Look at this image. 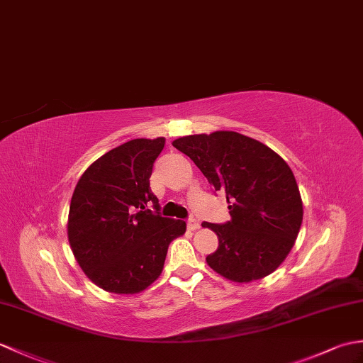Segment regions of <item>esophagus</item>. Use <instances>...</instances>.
Instances as JSON below:
<instances>
[{"instance_id":"1","label":"esophagus","mask_w":363,"mask_h":363,"mask_svg":"<svg viewBox=\"0 0 363 363\" xmlns=\"http://www.w3.org/2000/svg\"><path fill=\"white\" fill-rule=\"evenodd\" d=\"M187 227H189L190 230H198V229H199V223H198L196 220H193V218H191V220L187 221Z\"/></svg>"}]
</instances>
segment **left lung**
I'll return each instance as SVG.
<instances>
[{
  "instance_id": "8db88e82",
  "label": "left lung",
  "mask_w": 363,
  "mask_h": 363,
  "mask_svg": "<svg viewBox=\"0 0 363 363\" xmlns=\"http://www.w3.org/2000/svg\"><path fill=\"white\" fill-rule=\"evenodd\" d=\"M213 185L225 193L232 220L204 223L218 235L207 255L215 272L235 283L272 274L288 257L303 221L300 190L289 165L274 150L235 131L173 140Z\"/></svg>"
}]
</instances>
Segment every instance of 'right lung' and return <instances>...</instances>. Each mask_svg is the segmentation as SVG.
Returning a JSON list of instances; mask_svg holds the SVG:
<instances>
[{"label": "right lung", "instance_id": "obj_1", "mask_svg": "<svg viewBox=\"0 0 363 363\" xmlns=\"http://www.w3.org/2000/svg\"><path fill=\"white\" fill-rule=\"evenodd\" d=\"M164 145V138L125 142L92 162L75 185L67 240L82 271L106 292L147 289L161 275L170 242L185 233L184 221L159 215L150 189Z\"/></svg>", "mask_w": 363, "mask_h": 363}]
</instances>
